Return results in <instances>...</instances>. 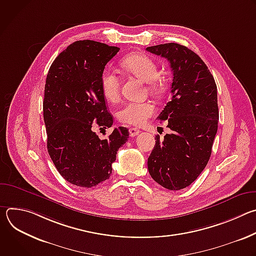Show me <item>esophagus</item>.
Here are the masks:
<instances>
[{"label":"esophagus","instance_id":"obj_1","mask_svg":"<svg viewBox=\"0 0 256 256\" xmlns=\"http://www.w3.org/2000/svg\"><path fill=\"white\" fill-rule=\"evenodd\" d=\"M128 132H130V136H138L140 132V130H138V128H130L128 130Z\"/></svg>","mask_w":256,"mask_h":256}]
</instances>
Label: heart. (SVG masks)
Returning a JSON list of instances; mask_svg holds the SVG:
<instances>
[{"label":"heart","mask_w":256,"mask_h":256,"mask_svg":"<svg viewBox=\"0 0 256 256\" xmlns=\"http://www.w3.org/2000/svg\"><path fill=\"white\" fill-rule=\"evenodd\" d=\"M122 68L130 74L147 82L148 88L153 93H159L162 90V83L156 77L158 66L156 62L144 54H132L122 60ZM101 93L109 102H116L120 99V82L116 72L110 68H104L99 78ZM156 112L152 102H128L118 112L120 122L140 126L148 122Z\"/></svg>","instance_id":"obj_1"}]
</instances>
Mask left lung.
<instances>
[{
	"label": "left lung",
	"instance_id": "obj_1",
	"mask_svg": "<svg viewBox=\"0 0 256 256\" xmlns=\"http://www.w3.org/2000/svg\"><path fill=\"white\" fill-rule=\"evenodd\" d=\"M147 50L168 60L173 72L171 98L157 120L167 122L171 132L156 136L148 158L152 178L170 190L190 186L206 166L218 130L216 85L204 60L178 44Z\"/></svg>",
	"mask_w": 256,
	"mask_h": 256
}]
</instances>
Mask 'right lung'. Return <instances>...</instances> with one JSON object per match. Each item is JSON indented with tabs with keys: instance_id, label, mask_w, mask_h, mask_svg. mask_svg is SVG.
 I'll return each instance as SVG.
<instances>
[{
	"instance_id": "right-lung-1",
	"label": "right lung",
	"mask_w": 256,
	"mask_h": 256,
	"mask_svg": "<svg viewBox=\"0 0 256 256\" xmlns=\"http://www.w3.org/2000/svg\"><path fill=\"white\" fill-rule=\"evenodd\" d=\"M118 52V46L94 40L75 42L48 72L44 100L48 151L58 173L80 188L96 186L110 177L118 150L130 134L120 126L100 140L92 130L94 126L106 128L114 124L99 78Z\"/></svg>"
}]
</instances>
